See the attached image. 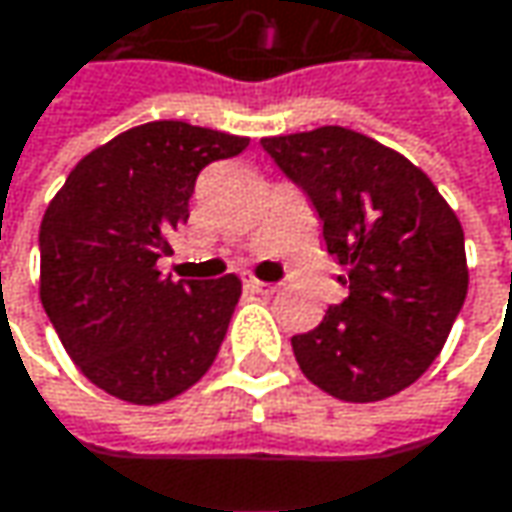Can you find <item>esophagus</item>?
<instances>
[{
    "instance_id": "esophagus-1",
    "label": "esophagus",
    "mask_w": 512,
    "mask_h": 512,
    "mask_svg": "<svg viewBox=\"0 0 512 512\" xmlns=\"http://www.w3.org/2000/svg\"><path fill=\"white\" fill-rule=\"evenodd\" d=\"M246 287H249L252 293H260V296H272V293H278V284L257 281V278H246Z\"/></svg>"
}]
</instances>
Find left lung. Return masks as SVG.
Returning a JSON list of instances; mask_svg holds the SVG:
<instances>
[{
  "mask_svg": "<svg viewBox=\"0 0 512 512\" xmlns=\"http://www.w3.org/2000/svg\"><path fill=\"white\" fill-rule=\"evenodd\" d=\"M260 146L302 187L328 255L349 269V296L293 337L307 381L357 404L401 393L437 360L466 302L460 219L419 166L343 125Z\"/></svg>",
  "mask_w": 512,
  "mask_h": 512,
  "instance_id": "obj_1",
  "label": "left lung"
}]
</instances>
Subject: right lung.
Segmentation results:
<instances>
[{
    "mask_svg": "<svg viewBox=\"0 0 512 512\" xmlns=\"http://www.w3.org/2000/svg\"><path fill=\"white\" fill-rule=\"evenodd\" d=\"M249 137L178 119L117 134L75 163L40 222V302L99 390L161 404L216 360L240 278L172 281L158 260L190 216L199 172Z\"/></svg>",
    "mask_w": 512,
    "mask_h": 512,
    "instance_id": "add662e5",
    "label": "right lung"
}]
</instances>
